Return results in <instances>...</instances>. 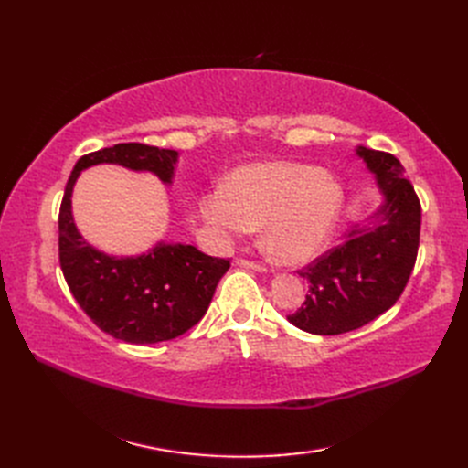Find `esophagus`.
I'll return each mask as SVG.
<instances>
[{"mask_svg":"<svg viewBox=\"0 0 468 468\" xmlns=\"http://www.w3.org/2000/svg\"><path fill=\"white\" fill-rule=\"evenodd\" d=\"M236 265H239V267H246V269H253V271H265V267L261 265V263H258V261H251V260H244V258H238L236 260Z\"/></svg>","mask_w":468,"mask_h":468,"instance_id":"34e87169","label":"esophagus"}]
</instances>
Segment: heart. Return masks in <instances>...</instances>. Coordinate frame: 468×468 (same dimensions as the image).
<instances>
[{"instance_id": "1", "label": "heart", "mask_w": 468, "mask_h": 468, "mask_svg": "<svg viewBox=\"0 0 468 468\" xmlns=\"http://www.w3.org/2000/svg\"><path fill=\"white\" fill-rule=\"evenodd\" d=\"M346 205L342 183L320 167L271 162L239 167L205 193L199 215L220 236L263 226V248L279 263L314 260L332 239Z\"/></svg>"}]
</instances>
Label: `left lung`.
Listing matches in <instances>:
<instances>
[{
  "label": "left lung",
  "mask_w": 468,
  "mask_h": 468,
  "mask_svg": "<svg viewBox=\"0 0 468 468\" xmlns=\"http://www.w3.org/2000/svg\"><path fill=\"white\" fill-rule=\"evenodd\" d=\"M357 155L385 199L369 220L299 271L308 294L287 320L308 334L337 335L373 322L400 299L416 263L421 207L402 164L365 146Z\"/></svg>",
  "instance_id": "1"
}]
</instances>
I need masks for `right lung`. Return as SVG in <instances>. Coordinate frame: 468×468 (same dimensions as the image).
<instances>
[{"label":"right lung","instance_id":"right-lung-1","mask_svg":"<svg viewBox=\"0 0 468 468\" xmlns=\"http://www.w3.org/2000/svg\"><path fill=\"white\" fill-rule=\"evenodd\" d=\"M97 164H119L172 183L177 152L124 143L78 160L58 215L60 267L69 291L97 328L126 344H158L186 334L205 316L230 260L210 258L189 244L158 242L134 258L90 246L76 229L72 191L83 169Z\"/></svg>","mask_w":468,"mask_h":468}]
</instances>
